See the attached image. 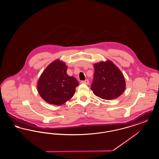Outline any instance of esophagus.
Masks as SVG:
<instances>
[{"mask_svg":"<svg viewBox=\"0 0 159 159\" xmlns=\"http://www.w3.org/2000/svg\"><path fill=\"white\" fill-rule=\"evenodd\" d=\"M81 83L82 84H89V80L88 79L85 80H83V81H81Z\"/></svg>","mask_w":159,"mask_h":159,"instance_id":"esophagus-1","label":"esophagus"}]
</instances>
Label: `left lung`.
Here are the masks:
<instances>
[{
    "instance_id": "obj_1",
    "label": "left lung",
    "mask_w": 159,
    "mask_h": 159,
    "mask_svg": "<svg viewBox=\"0 0 159 159\" xmlns=\"http://www.w3.org/2000/svg\"><path fill=\"white\" fill-rule=\"evenodd\" d=\"M95 69L91 90L101 98L110 100L120 97L126 89V82L120 69L110 60L93 65Z\"/></svg>"
}]
</instances>
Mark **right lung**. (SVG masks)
<instances>
[{"label":"right lung","instance_id":"add662e5","mask_svg":"<svg viewBox=\"0 0 159 159\" xmlns=\"http://www.w3.org/2000/svg\"><path fill=\"white\" fill-rule=\"evenodd\" d=\"M67 66L56 60L45 69L40 76L37 89L40 97L50 104L61 106L71 98L79 82L67 73Z\"/></svg>","mask_w":159,"mask_h":159}]
</instances>
